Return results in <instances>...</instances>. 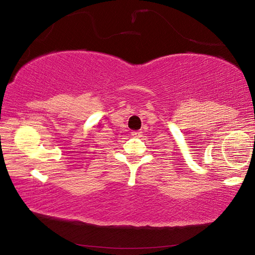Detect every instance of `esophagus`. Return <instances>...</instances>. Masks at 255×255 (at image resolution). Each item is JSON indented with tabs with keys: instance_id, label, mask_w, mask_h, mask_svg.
<instances>
[{
	"instance_id": "obj_1",
	"label": "esophagus",
	"mask_w": 255,
	"mask_h": 255,
	"mask_svg": "<svg viewBox=\"0 0 255 255\" xmlns=\"http://www.w3.org/2000/svg\"><path fill=\"white\" fill-rule=\"evenodd\" d=\"M141 133H143V132H141L140 130H133V131H131V135L133 137H140Z\"/></svg>"
}]
</instances>
